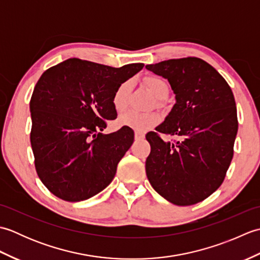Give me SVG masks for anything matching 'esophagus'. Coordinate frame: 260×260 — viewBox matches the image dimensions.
I'll list each match as a JSON object with an SVG mask.
<instances>
[{
  "label": "esophagus",
  "mask_w": 260,
  "mask_h": 260,
  "mask_svg": "<svg viewBox=\"0 0 260 260\" xmlns=\"http://www.w3.org/2000/svg\"><path fill=\"white\" fill-rule=\"evenodd\" d=\"M144 139V134L141 132H135V140H143Z\"/></svg>",
  "instance_id": "obj_1"
}]
</instances>
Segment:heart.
Returning <instances> with one entry per match:
<instances>
[{
    "mask_svg": "<svg viewBox=\"0 0 260 260\" xmlns=\"http://www.w3.org/2000/svg\"><path fill=\"white\" fill-rule=\"evenodd\" d=\"M145 85L147 89L150 90L153 96L158 101H163V99L169 96L170 88L168 82L163 78L158 76H147L144 79ZM131 89V82L124 81L116 88V90L113 93L112 104L113 107L117 113L124 112L128 104V93ZM159 121L158 114L151 112V113H141L136 112V110H128V112L124 113L118 118V124L120 126L128 127V128H133L136 131H146L151 127L155 126Z\"/></svg>",
    "mask_w": 260,
    "mask_h": 260,
    "instance_id": "heart-1",
    "label": "heart"
}]
</instances>
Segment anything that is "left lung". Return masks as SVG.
<instances>
[{
	"label": "left lung",
	"mask_w": 260,
	"mask_h": 260,
	"mask_svg": "<svg viewBox=\"0 0 260 260\" xmlns=\"http://www.w3.org/2000/svg\"><path fill=\"white\" fill-rule=\"evenodd\" d=\"M146 69L167 78L176 99L157 132L146 135L151 145L147 179L173 204H196L222 184L233 159L238 132L234 93L223 77L200 58L170 59ZM159 133L179 140L164 142Z\"/></svg>",
	"instance_id": "1"
}]
</instances>
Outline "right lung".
<instances>
[{"label": "right lung", "mask_w": 260, "mask_h": 260, "mask_svg": "<svg viewBox=\"0 0 260 260\" xmlns=\"http://www.w3.org/2000/svg\"><path fill=\"white\" fill-rule=\"evenodd\" d=\"M143 67L113 68L73 58L42 74L30 101V141L38 176L52 194L78 202L113 181L134 132L103 131L117 117L112 104L116 88Z\"/></svg>", "instance_id": "add662e5"}]
</instances>
